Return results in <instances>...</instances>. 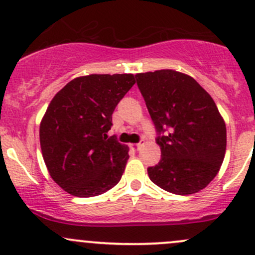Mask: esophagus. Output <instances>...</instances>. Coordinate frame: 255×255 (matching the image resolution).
<instances>
[{
  "label": "esophagus",
  "instance_id": "34e87169",
  "mask_svg": "<svg viewBox=\"0 0 255 255\" xmlns=\"http://www.w3.org/2000/svg\"><path fill=\"white\" fill-rule=\"evenodd\" d=\"M144 144H145V142H144V140H140L139 143H137V144H132V145H133V148L135 149V150H139V149L142 148V146L144 145Z\"/></svg>",
  "mask_w": 255,
  "mask_h": 255
}]
</instances>
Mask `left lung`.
I'll list each match as a JSON object with an SVG mask.
<instances>
[{
    "mask_svg": "<svg viewBox=\"0 0 255 255\" xmlns=\"http://www.w3.org/2000/svg\"><path fill=\"white\" fill-rule=\"evenodd\" d=\"M135 79L161 150L160 161L148 168L149 179L176 195L205 189L220 171L227 145L226 123L213 99L191 76L170 69Z\"/></svg>",
    "mask_w": 255,
    "mask_h": 255,
    "instance_id": "8db88e82",
    "label": "left lung"
}]
</instances>
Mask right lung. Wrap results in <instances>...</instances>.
<instances>
[{"mask_svg":"<svg viewBox=\"0 0 255 255\" xmlns=\"http://www.w3.org/2000/svg\"><path fill=\"white\" fill-rule=\"evenodd\" d=\"M134 84L133 74L80 76L49 104L39 127L43 159L51 179L73 196L101 195L122 177L129 149L107 132Z\"/></svg>","mask_w":255,"mask_h":255,"instance_id":"1","label":"right lung"}]
</instances>
